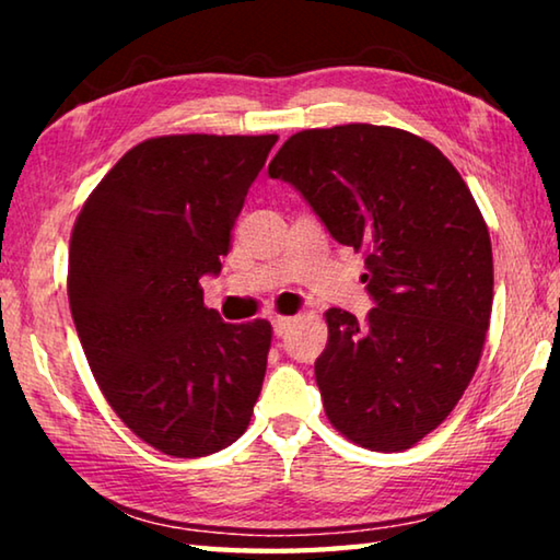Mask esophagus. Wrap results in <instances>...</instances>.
I'll list each match as a JSON object with an SVG mask.
<instances>
[{
    "label": "esophagus",
    "mask_w": 560,
    "mask_h": 560,
    "mask_svg": "<svg viewBox=\"0 0 560 560\" xmlns=\"http://www.w3.org/2000/svg\"><path fill=\"white\" fill-rule=\"evenodd\" d=\"M271 326H273V334H277L279 338L289 334V328L293 326V318H287V316H273L271 318Z\"/></svg>",
    "instance_id": "1"
}]
</instances>
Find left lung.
<instances>
[{
    "label": "left lung",
    "mask_w": 560,
    "mask_h": 560,
    "mask_svg": "<svg viewBox=\"0 0 560 560\" xmlns=\"http://www.w3.org/2000/svg\"><path fill=\"white\" fill-rule=\"evenodd\" d=\"M269 175L296 187L338 244L363 252L375 308L326 311L316 383L334 428L375 452L444 422L485 348L494 261L467 183L428 140L387 126L301 130Z\"/></svg>",
    "instance_id": "left-lung-1"
}]
</instances>
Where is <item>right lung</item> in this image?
<instances>
[{
    "mask_svg": "<svg viewBox=\"0 0 560 560\" xmlns=\"http://www.w3.org/2000/svg\"><path fill=\"white\" fill-rule=\"evenodd\" d=\"M279 136H163L128 150L71 232L69 303L101 393L170 457H207L249 428L271 324H224L200 279Z\"/></svg>",
    "mask_w": 560,
    "mask_h": 560,
    "instance_id": "obj_1",
    "label": "right lung"
}]
</instances>
